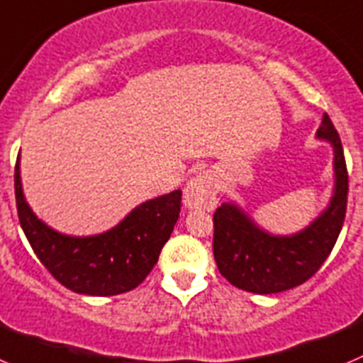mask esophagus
Wrapping results in <instances>:
<instances>
[{
	"mask_svg": "<svg viewBox=\"0 0 363 363\" xmlns=\"http://www.w3.org/2000/svg\"><path fill=\"white\" fill-rule=\"evenodd\" d=\"M184 206L202 211H211L217 206V182L210 174H197L186 184Z\"/></svg>",
	"mask_w": 363,
	"mask_h": 363,
	"instance_id": "esophagus-1",
	"label": "esophagus"
}]
</instances>
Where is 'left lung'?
Returning a JSON list of instances; mask_svg holds the SVG:
<instances>
[{"instance_id": "obj_1", "label": "left lung", "mask_w": 363, "mask_h": 363, "mask_svg": "<svg viewBox=\"0 0 363 363\" xmlns=\"http://www.w3.org/2000/svg\"><path fill=\"white\" fill-rule=\"evenodd\" d=\"M316 139L333 146L335 188L331 201L315 220L293 235H273L235 202H224L213 215V255L220 275L238 289L271 295L311 279L328 259L340 235L347 208V168L340 137L328 113Z\"/></svg>"}]
</instances>
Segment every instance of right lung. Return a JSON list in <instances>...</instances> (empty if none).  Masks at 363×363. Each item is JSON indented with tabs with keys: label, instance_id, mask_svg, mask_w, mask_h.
<instances>
[{
	"label": "right lung",
	"instance_id": "obj_1",
	"mask_svg": "<svg viewBox=\"0 0 363 363\" xmlns=\"http://www.w3.org/2000/svg\"><path fill=\"white\" fill-rule=\"evenodd\" d=\"M21 228L35 257L70 291L112 296L132 291L157 264L181 213V189L133 208L112 230L74 237L52 230L32 211L23 195L19 157L14 172Z\"/></svg>",
	"mask_w": 363,
	"mask_h": 363
}]
</instances>
